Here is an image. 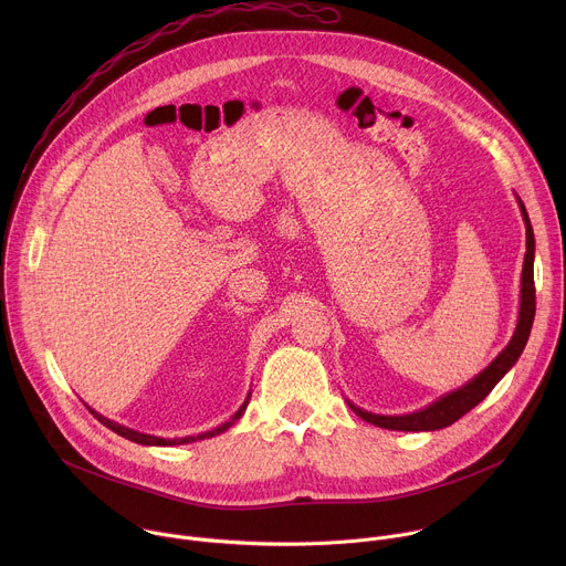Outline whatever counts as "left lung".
Segmentation results:
<instances>
[{
    "instance_id": "obj_1",
    "label": "left lung",
    "mask_w": 566,
    "mask_h": 566,
    "mask_svg": "<svg viewBox=\"0 0 566 566\" xmlns=\"http://www.w3.org/2000/svg\"><path fill=\"white\" fill-rule=\"evenodd\" d=\"M522 217L526 223V255H524V269H522V304H520V319H517V329L506 345V349L483 369L476 378H472L468 385L461 389L439 398L432 402L430 408L415 412V415H402V417H380L365 412L356 408L354 402H349V408L367 423H374L385 430H402V432H428V430H441L459 421L465 412H470L474 406L486 398L493 387L504 378V374L517 363L520 354L526 347L531 327H533V317H535V280H533V255H535V239H533V228L526 214L524 203L520 201Z\"/></svg>"
}]
</instances>
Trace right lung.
Wrapping results in <instances>:
<instances>
[{
  "label": "right lung",
  "mask_w": 566,
  "mask_h": 566,
  "mask_svg": "<svg viewBox=\"0 0 566 566\" xmlns=\"http://www.w3.org/2000/svg\"><path fill=\"white\" fill-rule=\"evenodd\" d=\"M247 406H249V398L244 400V406H241L237 412H234V417L230 419V421H226L223 426H219V428H214V430H210V432H203V434H199V437H184V439H160V437H151V434H143V432H136V430H129V428H123V426H118V423H114V421H109V419H105V417H101L98 412H94L92 410V415L103 423V426H107L112 432H116V434H120V437H125V439H129V441H134V443H140V446H177V443H192V441H197V439H210V437H214V434H221L223 430H228L241 415H244V410H247Z\"/></svg>",
  "instance_id": "obj_1"
}]
</instances>
